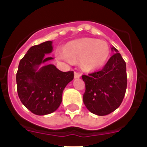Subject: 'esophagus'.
<instances>
[{
    "instance_id": "obj_1",
    "label": "esophagus",
    "mask_w": 147,
    "mask_h": 147,
    "mask_svg": "<svg viewBox=\"0 0 147 147\" xmlns=\"http://www.w3.org/2000/svg\"><path fill=\"white\" fill-rule=\"evenodd\" d=\"M82 76V74H80V72H77V71H75L74 72V77L76 78H80Z\"/></svg>"
}]
</instances>
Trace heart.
<instances>
[{
	"instance_id": "b5f03b06",
	"label": "heart",
	"mask_w": 147,
	"mask_h": 147,
	"mask_svg": "<svg viewBox=\"0 0 147 147\" xmlns=\"http://www.w3.org/2000/svg\"><path fill=\"white\" fill-rule=\"evenodd\" d=\"M108 44L96 39L85 38L67 44L64 50H57V58L68 64L80 60L83 70L92 71L102 67L110 55Z\"/></svg>"
}]
</instances>
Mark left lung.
<instances>
[{
	"label": "left lung",
	"mask_w": 147,
	"mask_h": 147,
	"mask_svg": "<svg viewBox=\"0 0 147 147\" xmlns=\"http://www.w3.org/2000/svg\"><path fill=\"white\" fill-rule=\"evenodd\" d=\"M99 71L82 75L85 84L83 102L90 112L98 115L111 113L124 99L127 85L126 62L117 49Z\"/></svg>",
	"instance_id": "obj_1"
}]
</instances>
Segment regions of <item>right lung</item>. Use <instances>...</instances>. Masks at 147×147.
I'll return each mask as SVG.
<instances>
[{
	"mask_svg": "<svg viewBox=\"0 0 147 147\" xmlns=\"http://www.w3.org/2000/svg\"><path fill=\"white\" fill-rule=\"evenodd\" d=\"M52 42L34 45L20 59L16 74L17 90L23 105L35 115L54 112L62 102L63 90L74 79V71L62 72L54 65H38L52 57L45 54L52 51Z\"/></svg>",
	"mask_w": 147,
	"mask_h": 147,
	"instance_id": "obj_1",
	"label": "right lung"
}]
</instances>
